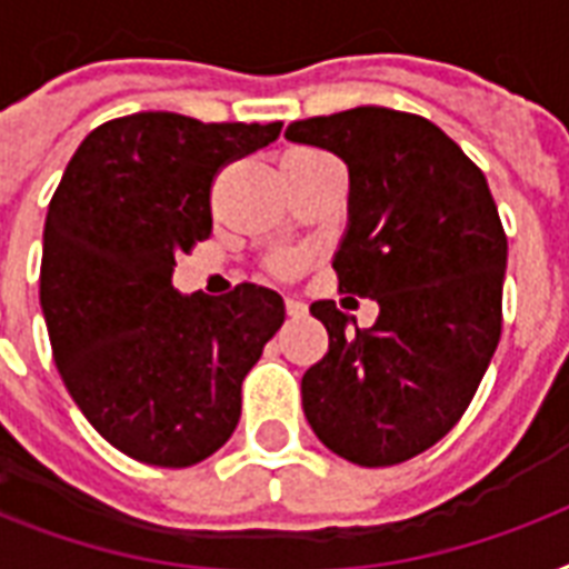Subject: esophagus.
Instances as JSON below:
<instances>
[{"instance_id":"34e87169","label":"esophagus","mask_w":569,"mask_h":569,"mask_svg":"<svg viewBox=\"0 0 569 569\" xmlns=\"http://www.w3.org/2000/svg\"><path fill=\"white\" fill-rule=\"evenodd\" d=\"M286 316L289 319H307V303L298 298H286Z\"/></svg>"}]
</instances>
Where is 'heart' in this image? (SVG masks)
<instances>
[{"label":"heart","instance_id":"obj_1","mask_svg":"<svg viewBox=\"0 0 569 569\" xmlns=\"http://www.w3.org/2000/svg\"><path fill=\"white\" fill-rule=\"evenodd\" d=\"M289 266H292V262H283V266H280V268H283V271H286V268H289Z\"/></svg>","mask_w":569,"mask_h":569}]
</instances>
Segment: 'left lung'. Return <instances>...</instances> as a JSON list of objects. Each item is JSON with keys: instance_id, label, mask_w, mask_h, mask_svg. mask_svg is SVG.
I'll list each match as a JSON object with an SVG mask.
<instances>
[{"instance_id": "8db88e82", "label": "left lung", "mask_w": 569, "mask_h": 569, "mask_svg": "<svg viewBox=\"0 0 569 569\" xmlns=\"http://www.w3.org/2000/svg\"><path fill=\"white\" fill-rule=\"evenodd\" d=\"M348 168V223L333 268L372 298V328L333 301L310 312L328 355L301 380L303 416L330 451L392 467L455 428L502 333L508 239L485 173L431 120L357 106L286 127Z\"/></svg>"}]
</instances>
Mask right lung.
<instances>
[{
	"mask_svg": "<svg viewBox=\"0 0 569 569\" xmlns=\"http://www.w3.org/2000/svg\"><path fill=\"white\" fill-rule=\"evenodd\" d=\"M283 123L141 111L84 138L43 227L40 310L84 419L129 458L191 467L236 431L241 380L286 319L274 289H173V257L212 232L218 168Z\"/></svg>",
	"mask_w": 569,
	"mask_h": 569,
	"instance_id": "obj_1",
	"label": "right lung"
}]
</instances>
